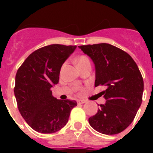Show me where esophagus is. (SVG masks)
<instances>
[{"mask_svg": "<svg viewBox=\"0 0 153 153\" xmlns=\"http://www.w3.org/2000/svg\"><path fill=\"white\" fill-rule=\"evenodd\" d=\"M78 102V104H83L86 102V100H83V99H79V100L77 101Z\"/></svg>", "mask_w": 153, "mask_h": 153, "instance_id": "1", "label": "esophagus"}]
</instances>
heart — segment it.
I'll return each mask as SVG.
<instances>
[{
  "instance_id": "b5f03b06",
  "label": "heart",
  "mask_w": 153,
  "mask_h": 153,
  "mask_svg": "<svg viewBox=\"0 0 153 153\" xmlns=\"http://www.w3.org/2000/svg\"><path fill=\"white\" fill-rule=\"evenodd\" d=\"M87 62H90V59L86 56H85V55H81V56H79L77 59V64H78V66L81 64H84V63H87Z\"/></svg>"
}]
</instances>
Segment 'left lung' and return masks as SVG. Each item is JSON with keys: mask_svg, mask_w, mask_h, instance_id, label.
Segmentation results:
<instances>
[{"mask_svg": "<svg viewBox=\"0 0 153 153\" xmlns=\"http://www.w3.org/2000/svg\"><path fill=\"white\" fill-rule=\"evenodd\" d=\"M79 48L95 66L94 86H105L104 105L89 118L93 128L106 135L124 131L142 102L144 81L137 65L126 51L109 44L82 45Z\"/></svg>", "mask_w": 153, "mask_h": 153, "instance_id": "obj_1", "label": "left lung"}]
</instances>
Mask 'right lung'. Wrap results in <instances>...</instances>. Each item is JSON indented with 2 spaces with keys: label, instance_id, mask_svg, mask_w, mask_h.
<instances>
[{
  "label": "right lung",
  "instance_id": "1",
  "mask_svg": "<svg viewBox=\"0 0 153 153\" xmlns=\"http://www.w3.org/2000/svg\"><path fill=\"white\" fill-rule=\"evenodd\" d=\"M77 46L51 44L32 52L16 74L15 94L21 116L28 126L41 133H53L67 125L76 101L52 96L63 62Z\"/></svg>",
  "mask_w": 153,
  "mask_h": 153
}]
</instances>
